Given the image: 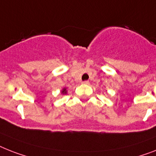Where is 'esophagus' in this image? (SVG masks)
I'll list each match as a JSON object with an SVG mask.
<instances>
[{
	"label": "esophagus",
	"instance_id": "esophagus-1",
	"mask_svg": "<svg viewBox=\"0 0 156 156\" xmlns=\"http://www.w3.org/2000/svg\"><path fill=\"white\" fill-rule=\"evenodd\" d=\"M82 84H85V85H88V84H89V81H87V80H86V81H83V82H82Z\"/></svg>",
	"mask_w": 156,
	"mask_h": 156
}]
</instances>
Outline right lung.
I'll return each instance as SVG.
<instances>
[{"label": "right lung", "mask_w": 156, "mask_h": 156, "mask_svg": "<svg viewBox=\"0 0 156 156\" xmlns=\"http://www.w3.org/2000/svg\"><path fill=\"white\" fill-rule=\"evenodd\" d=\"M62 94H66V89H63L62 91Z\"/></svg>", "instance_id": "obj_1"}]
</instances>
